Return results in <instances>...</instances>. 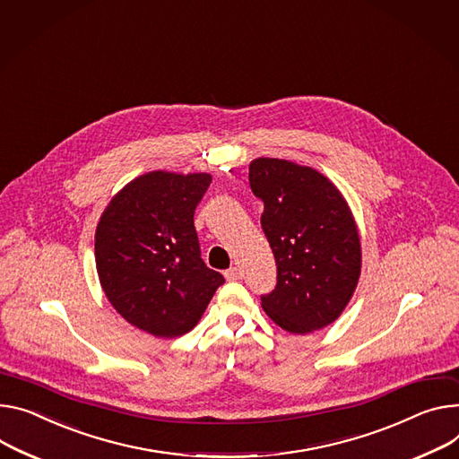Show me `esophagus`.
<instances>
[{
  "label": "esophagus",
  "mask_w": 459,
  "mask_h": 459,
  "mask_svg": "<svg viewBox=\"0 0 459 459\" xmlns=\"http://www.w3.org/2000/svg\"><path fill=\"white\" fill-rule=\"evenodd\" d=\"M224 277H226L228 281H238V279H242V270H240L238 266H231V268H228V270L224 272Z\"/></svg>",
  "instance_id": "esophagus-1"
}]
</instances>
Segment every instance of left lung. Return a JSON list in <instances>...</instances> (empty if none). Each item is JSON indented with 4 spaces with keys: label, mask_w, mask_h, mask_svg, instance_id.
Returning a JSON list of instances; mask_svg holds the SVG:
<instances>
[{
    "label": "left lung",
    "mask_w": 459,
    "mask_h": 459,
    "mask_svg": "<svg viewBox=\"0 0 459 459\" xmlns=\"http://www.w3.org/2000/svg\"><path fill=\"white\" fill-rule=\"evenodd\" d=\"M250 187L264 202L261 226L277 264V285L261 298L264 312L292 334L331 325L355 294L362 268L349 204L327 176L289 160H254Z\"/></svg>",
    "instance_id": "obj_1"
}]
</instances>
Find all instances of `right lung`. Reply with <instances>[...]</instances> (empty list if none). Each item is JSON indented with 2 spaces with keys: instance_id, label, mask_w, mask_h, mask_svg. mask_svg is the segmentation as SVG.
<instances>
[{
  "instance_id": "add662e5",
  "label": "right lung",
  "mask_w": 459,
  "mask_h": 459,
  "mask_svg": "<svg viewBox=\"0 0 459 459\" xmlns=\"http://www.w3.org/2000/svg\"><path fill=\"white\" fill-rule=\"evenodd\" d=\"M211 174L152 170L126 184L102 211L95 264L112 307L158 338L189 333L224 277L205 266L195 209Z\"/></svg>"
}]
</instances>
